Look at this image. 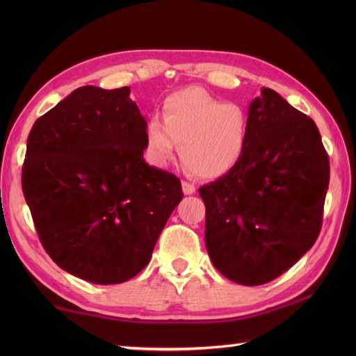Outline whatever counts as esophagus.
<instances>
[{
	"label": "esophagus",
	"mask_w": 356,
	"mask_h": 356,
	"mask_svg": "<svg viewBox=\"0 0 356 356\" xmlns=\"http://www.w3.org/2000/svg\"><path fill=\"white\" fill-rule=\"evenodd\" d=\"M182 190H184V194L191 195L195 193V186L190 182H182Z\"/></svg>",
	"instance_id": "esophagus-1"
}]
</instances>
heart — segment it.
<instances>
[{
    "mask_svg": "<svg viewBox=\"0 0 356 356\" xmlns=\"http://www.w3.org/2000/svg\"><path fill=\"white\" fill-rule=\"evenodd\" d=\"M249 116L237 104L216 99L200 88L170 95L162 120L145 127V148L156 165H166L182 145V159L195 176L214 179L240 163L249 142Z\"/></svg>",
    "mask_w": 356,
    "mask_h": 356,
    "instance_id": "heart-1",
    "label": "heart"
}]
</instances>
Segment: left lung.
Returning a JSON list of instances; mask_svg holds the SVG:
<instances>
[{
	"mask_svg": "<svg viewBox=\"0 0 356 356\" xmlns=\"http://www.w3.org/2000/svg\"><path fill=\"white\" fill-rule=\"evenodd\" d=\"M248 116L251 131L240 163L199 194L216 269L234 283L259 286L314 246L330 168L314 120L274 90L263 87Z\"/></svg>",
	"mask_w": 356,
	"mask_h": 356,
	"instance_id": "1",
	"label": "left lung"
}]
</instances>
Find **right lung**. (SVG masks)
<instances>
[{"instance_id": "right-lung-1", "label": "right lung", "mask_w": 356, "mask_h": 356, "mask_svg": "<svg viewBox=\"0 0 356 356\" xmlns=\"http://www.w3.org/2000/svg\"><path fill=\"white\" fill-rule=\"evenodd\" d=\"M147 120L130 88L79 87L36 120L22 193L45 251L95 284H118L147 266L182 200L174 174L143 161Z\"/></svg>"}]
</instances>
